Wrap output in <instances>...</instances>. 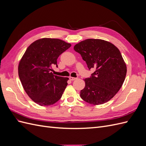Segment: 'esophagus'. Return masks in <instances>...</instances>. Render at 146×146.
<instances>
[{"label":"esophagus","instance_id":"1","mask_svg":"<svg viewBox=\"0 0 146 146\" xmlns=\"http://www.w3.org/2000/svg\"><path fill=\"white\" fill-rule=\"evenodd\" d=\"M76 79H77V78L72 77H69V80H70L71 81H74L75 80H76Z\"/></svg>","mask_w":146,"mask_h":146}]
</instances>
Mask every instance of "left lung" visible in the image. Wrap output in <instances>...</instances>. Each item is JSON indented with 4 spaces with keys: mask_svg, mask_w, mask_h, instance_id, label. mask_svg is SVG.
<instances>
[{
    "mask_svg": "<svg viewBox=\"0 0 146 146\" xmlns=\"http://www.w3.org/2000/svg\"><path fill=\"white\" fill-rule=\"evenodd\" d=\"M88 68L95 69L85 79L81 98L92 105L107 102L120 90L127 74L126 64L120 51L112 43L99 39H88L75 45Z\"/></svg>",
    "mask_w": 146,
    "mask_h": 146,
    "instance_id": "1",
    "label": "left lung"
}]
</instances>
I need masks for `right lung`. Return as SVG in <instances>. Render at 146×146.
Instances as JSON below:
<instances>
[{
  "label": "right lung",
  "instance_id": "right-lung-1",
  "mask_svg": "<svg viewBox=\"0 0 146 146\" xmlns=\"http://www.w3.org/2000/svg\"><path fill=\"white\" fill-rule=\"evenodd\" d=\"M71 44L55 38L38 39L28 47L20 61L18 74L26 93L41 106L58 101L68 85V77L54 76L51 70L57 58Z\"/></svg>",
  "mask_w": 146,
  "mask_h": 146
}]
</instances>
